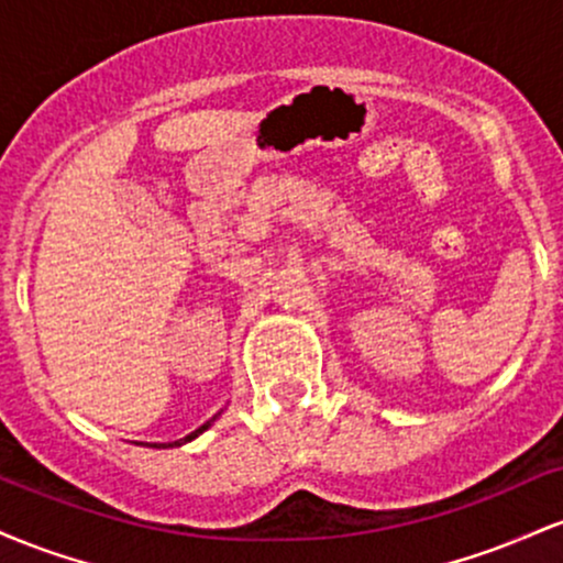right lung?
I'll use <instances>...</instances> for the list:
<instances>
[{
    "label": "right lung",
    "mask_w": 563,
    "mask_h": 563,
    "mask_svg": "<svg viewBox=\"0 0 563 563\" xmlns=\"http://www.w3.org/2000/svg\"><path fill=\"white\" fill-rule=\"evenodd\" d=\"M219 416H222V410H219V412H217V416H214V418H211V421H206L203 426H198V429H196V431H192V434H187V437H183V439H177V442H151V444H147V442H145V444H147V448H156V450L183 448V444H187V442H192V439H196V437H200V434H203V431H206V429H209V426H211V423H214Z\"/></svg>",
    "instance_id": "right-lung-1"
}]
</instances>
